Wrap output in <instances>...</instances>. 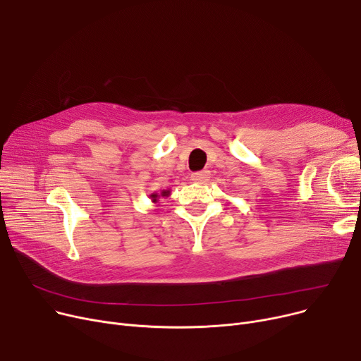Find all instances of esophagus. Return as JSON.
Returning a JSON list of instances; mask_svg holds the SVG:
<instances>
[{
  "mask_svg": "<svg viewBox=\"0 0 361 361\" xmlns=\"http://www.w3.org/2000/svg\"><path fill=\"white\" fill-rule=\"evenodd\" d=\"M209 180V173L207 171H197V173L192 174V181L195 183H206Z\"/></svg>",
  "mask_w": 361,
  "mask_h": 361,
  "instance_id": "esophagus-1",
  "label": "esophagus"
}]
</instances>
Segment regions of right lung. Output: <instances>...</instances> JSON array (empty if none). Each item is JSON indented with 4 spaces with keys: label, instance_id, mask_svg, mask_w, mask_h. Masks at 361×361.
Segmentation results:
<instances>
[{
    "label": "right lung",
    "instance_id": "add662e5",
    "mask_svg": "<svg viewBox=\"0 0 361 361\" xmlns=\"http://www.w3.org/2000/svg\"><path fill=\"white\" fill-rule=\"evenodd\" d=\"M166 195H169V192H162V195H161V196H166ZM150 197H152V202H154V203H157V202H158V195H157V193L150 195Z\"/></svg>",
    "mask_w": 361,
    "mask_h": 361
}]
</instances>
